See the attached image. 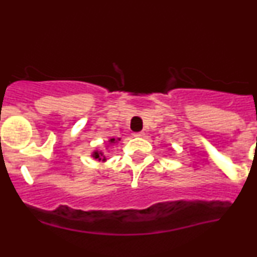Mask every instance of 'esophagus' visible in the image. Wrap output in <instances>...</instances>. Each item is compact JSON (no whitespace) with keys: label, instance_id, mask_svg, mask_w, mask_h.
<instances>
[{"label":"esophagus","instance_id":"esophagus-1","mask_svg":"<svg viewBox=\"0 0 257 257\" xmlns=\"http://www.w3.org/2000/svg\"><path fill=\"white\" fill-rule=\"evenodd\" d=\"M134 137H144V133H134Z\"/></svg>","mask_w":257,"mask_h":257}]
</instances>
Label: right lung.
<instances>
[{"instance_id": "right-lung-1", "label": "right lung", "mask_w": 257, "mask_h": 257, "mask_svg": "<svg viewBox=\"0 0 257 257\" xmlns=\"http://www.w3.org/2000/svg\"><path fill=\"white\" fill-rule=\"evenodd\" d=\"M117 140H120V139H117ZM117 140H116V139L112 138V139H110V140H108V144L117 143ZM91 157L98 159V161H102V162L106 161V157H105L104 153H102L101 151H94L93 153H91Z\"/></svg>"}]
</instances>
